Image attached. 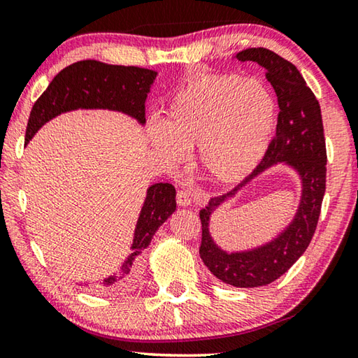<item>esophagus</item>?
<instances>
[{
    "label": "esophagus",
    "mask_w": 358,
    "mask_h": 358,
    "mask_svg": "<svg viewBox=\"0 0 358 358\" xmlns=\"http://www.w3.org/2000/svg\"><path fill=\"white\" fill-rule=\"evenodd\" d=\"M177 203L180 205V207H187V205H191L189 194L185 191H178L177 192Z\"/></svg>",
    "instance_id": "34e87169"
}]
</instances>
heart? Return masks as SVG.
I'll return each instance as SVG.
<instances>
[{"instance_id": "heart-1", "label": "heart", "mask_w": 358, "mask_h": 358, "mask_svg": "<svg viewBox=\"0 0 358 358\" xmlns=\"http://www.w3.org/2000/svg\"><path fill=\"white\" fill-rule=\"evenodd\" d=\"M276 101L256 78L201 74L169 99L162 126L148 134L169 164L196 148L203 177L216 185L243 180L265 155L276 126Z\"/></svg>"}]
</instances>
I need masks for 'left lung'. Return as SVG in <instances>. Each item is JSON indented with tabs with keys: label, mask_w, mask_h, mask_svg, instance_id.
<instances>
[{
	"label": "left lung",
	"mask_w": 358,
	"mask_h": 358,
	"mask_svg": "<svg viewBox=\"0 0 358 358\" xmlns=\"http://www.w3.org/2000/svg\"><path fill=\"white\" fill-rule=\"evenodd\" d=\"M240 62H254L265 68L266 80L278 96L276 134L268 150L250 177L227 194L211 197L201 210L202 243L199 254L217 280L235 287H259L273 282L292 266L316 232L325 194L327 150L322 115L316 96L295 66L268 48H246L237 53ZM286 162L302 180V201L296 217L287 230L270 244L250 252L226 253L210 238V213L227 196L265 168Z\"/></svg>",
	"instance_id": "8db88e82"
}]
</instances>
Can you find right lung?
<instances>
[{
  "instance_id": "obj_1",
  "label": "right lung",
  "mask_w": 358,
  "mask_h": 358,
  "mask_svg": "<svg viewBox=\"0 0 358 358\" xmlns=\"http://www.w3.org/2000/svg\"><path fill=\"white\" fill-rule=\"evenodd\" d=\"M157 72L137 66L106 64L85 59L58 72L41 98L34 102L27 124V143L47 121L77 108H107L123 112L145 123V101ZM175 187L171 183L151 185L137 220L131 254L117 273L96 284L107 292H121L136 286L142 273V252L151 243L157 227L171 216Z\"/></svg>"
}]
</instances>
